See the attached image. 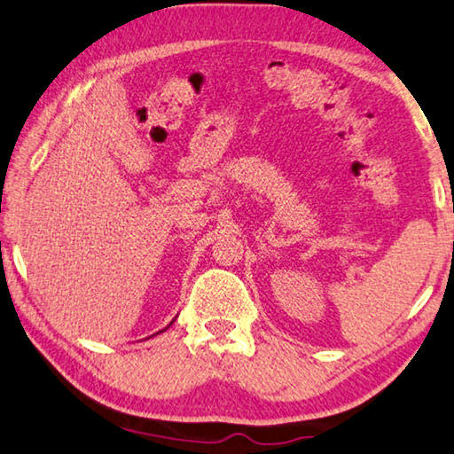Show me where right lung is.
<instances>
[{"instance_id":"right-lung-1","label":"right lung","mask_w":454,"mask_h":454,"mask_svg":"<svg viewBox=\"0 0 454 454\" xmlns=\"http://www.w3.org/2000/svg\"><path fill=\"white\" fill-rule=\"evenodd\" d=\"M171 323H174V321H171ZM171 323H169V325H171ZM169 325H168V327H169ZM168 327H165V329H168ZM165 329H161V331H165ZM161 331H160V333H161Z\"/></svg>"}]
</instances>
